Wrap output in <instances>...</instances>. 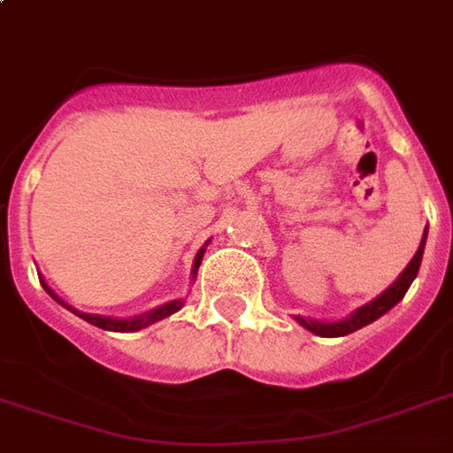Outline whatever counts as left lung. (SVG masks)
Masks as SVG:
<instances>
[{
    "instance_id": "8db88e82",
    "label": "left lung",
    "mask_w": 453,
    "mask_h": 453,
    "mask_svg": "<svg viewBox=\"0 0 453 453\" xmlns=\"http://www.w3.org/2000/svg\"><path fill=\"white\" fill-rule=\"evenodd\" d=\"M426 234H428V227H426ZM426 234H423L421 247H418V251L414 254L411 263H409L407 268L402 270V275L397 277V280H395V282L390 284V287H388L383 294H380V296H376L373 301H369L366 305H362V308L355 310L350 317L338 319V322H317V319H305V317L296 315L298 322H301L308 331L317 334V336L336 338V336H348V334H352V331L362 329V326H366V324H372L373 319H379L380 315H386L388 310L395 308V305H397V303L404 298V294H407L409 287H411V282H414L416 275H418V268H421V258H423V249H426Z\"/></svg>"
}]
</instances>
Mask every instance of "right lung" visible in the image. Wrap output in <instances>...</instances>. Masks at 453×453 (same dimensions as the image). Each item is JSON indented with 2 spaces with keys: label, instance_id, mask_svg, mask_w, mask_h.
Wrapping results in <instances>:
<instances>
[{
  "label": "right lung",
  "instance_id": "right-lung-1",
  "mask_svg": "<svg viewBox=\"0 0 453 453\" xmlns=\"http://www.w3.org/2000/svg\"><path fill=\"white\" fill-rule=\"evenodd\" d=\"M202 256H204V249H199L197 256H195V263H192V275H197V268L199 263H202ZM42 282V287L46 289V294L53 298V301H58L63 308H67L70 312H74L77 317H81V319H87L88 324H94V326H98V329H105V331H122V334H127V331H138L143 329V326H150L152 322H159V319H164V317L173 315L176 310L183 308V301H171V303H164V305H159V308L150 310V312H145V315H138V317H131V319H115V317H103V315H87V312H80V310L70 308L67 303L60 301L56 294H53L49 287L44 284V280H39Z\"/></svg>",
  "mask_w": 453,
  "mask_h": 453
}]
</instances>
